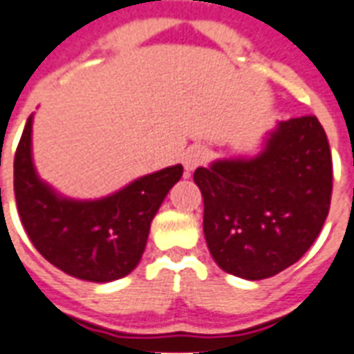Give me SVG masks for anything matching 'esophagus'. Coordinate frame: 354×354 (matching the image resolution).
Returning <instances> with one entry per match:
<instances>
[{"instance_id": "34e87169", "label": "esophagus", "mask_w": 354, "mask_h": 354, "mask_svg": "<svg viewBox=\"0 0 354 354\" xmlns=\"http://www.w3.org/2000/svg\"><path fill=\"white\" fill-rule=\"evenodd\" d=\"M205 161H207V150L204 147H200V145H194V147H191V149L183 152L182 163L187 172L194 171L196 167L204 165Z\"/></svg>"}]
</instances>
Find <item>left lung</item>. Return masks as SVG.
I'll list each match as a JSON object with an SVG mask.
<instances>
[{"instance_id": "left-lung-1", "label": "left lung", "mask_w": 354, "mask_h": 354, "mask_svg": "<svg viewBox=\"0 0 354 354\" xmlns=\"http://www.w3.org/2000/svg\"><path fill=\"white\" fill-rule=\"evenodd\" d=\"M193 178L211 255L242 279H266L297 263L329 215L333 158L316 115L281 121L257 158L198 167Z\"/></svg>"}]
</instances>
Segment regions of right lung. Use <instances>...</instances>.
<instances>
[{
    "label": "right lung",
    "instance_id": "1",
    "mask_svg": "<svg viewBox=\"0 0 354 354\" xmlns=\"http://www.w3.org/2000/svg\"><path fill=\"white\" fill-rule=\"evenodd\" d=\"M27 119L14 154V196L19 221L44 259L66 274L93 283L128 275L143 255L150 222L183 167H167L95 202L60 198L36 176Z\"/></svg>",
    "mask_w": 354,
    "mask_h": 354
}]
</instances>
